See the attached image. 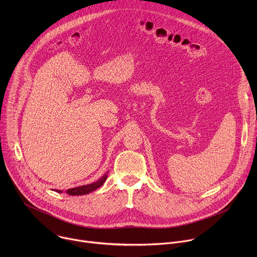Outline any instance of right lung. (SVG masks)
I'll return each instance as SVG.
<instances>
[{"label":"right lung","instance_id":"1","mask_svg":"<svg viewBox=\"0 0 257 257\" xmlns=\"http://www.w3.org/2000/svg\"><path fill=\"white\" fill-rule=\"evenodd\" d=\"M107 173L108 171L101 177L99 178L97 181L91 183V184H88V185H83V186H78V187H74V188H71V189H68V190H65L66 193H68L69 195H84V194H88L92 191H94L95 189H97L98 187H100L104 181L106 180L107 178ZM56 192L58 193H62L63 190H56Z\"/></svg>","mask_w":257,"mask_h":257}]
</instances>
